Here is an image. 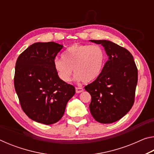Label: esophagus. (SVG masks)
Masks as SVG:
<instances>
[{
    "instance_id": "esophagus-1",
    "label": "esophagus",
    "mask_w": 154,
    "mask_h": 154,
    "mask_svg": "<svg viewBox=\"0 0 154 154\" xmlns=\"http://www.w3.org/2000/svg\"><path fill=\"white\" fill-rule=\"evenodd\" d=\"M75 90H76V93H81L83 91V88H82V87H77L76 88H75Z\"/></svg>"
}]
</instances>
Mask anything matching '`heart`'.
Returning a JSON list of instances; mask_svg holds the SVG:
<instances>
[{
	"label": "heart",
	"mask_w": 154,
	"mask_h": 154,
	"mask_svg": "<svg viewBox=\"0 0 154 154\" xmlns=\"http://www.w3.org/2000/svg\"><path fill=\"white\" fill-rule=\"evenodd\" d=\"M105 58V51L100 45L75 43L62 54V59L54 60V66L63 82L71 81L73 69L77 80L89 83L100 75Z\"/></svg>",
	"instance_id": "obj_1"
}]
</instances>
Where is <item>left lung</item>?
Returning a JSON list of instances; mask_svg holds the SVG:
<instances>
[{
    "label": "left lung",
    "mask_w": 154,
    "mask_h": 154,
    "mask_svg": "<svg viewBox=\"0 0 154 154\" xmlns=\"http://www.w3.org/2000/svg\"><path fill=\"white\" fill-rule=\"evenodd\" d=\"M90 41L101 44L109 56L100 75L85 86L92 97L90 113L100 123L111 124L123 118L133 105L137 68L126 49L107 40Z\"/></svg>",
    "instance_id": "obj_1"
}]
</instances>
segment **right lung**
I'll use <instances>...</instances> for the list:
<instances>
[{"instance_id":"obj_1","label":"right lung","mask_w":154,"mask_h":154,"mask_svg":"<svg viewBox=\"0 0 154 154\" xmlns=\"http://www.w3.org/2000/svg\"><path fill=\"white\" fill-rule=\"evenodd\" d=\"M63 45L35 43L22 52L15 64L14 85L22 110L31 119L56 123L64 113L75 88L57 75L54 62Z\"/></svg>"}]
</instances>
